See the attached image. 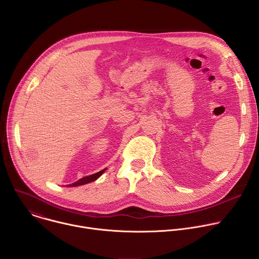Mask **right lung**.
Returning a JSON list of instances; mask_svg holds the SVG:
<instances>
[{
	"label": "right lung",
	"instance_id": "1",
	"mask_svg": "<svg viewBox=\"0 0 259 259\" xmlns=\"http://www.w3.org/2000/svg\"><path fill=\"white\" fill-rule=\"evenodd\" d=\"M105 171V169H103V170H101V171H99V172H97V173H95V174H92V175H89V176H86V177H83V178H81V179H79V180H77L76 182H73V183H71V184H69L68 187H78V186H83V184H86V183H89V182H92V181H94V180H96L103 172Z\"/></svg>",
	"mask_w": 259,
	"mask_h": 259
}]
</instances>
